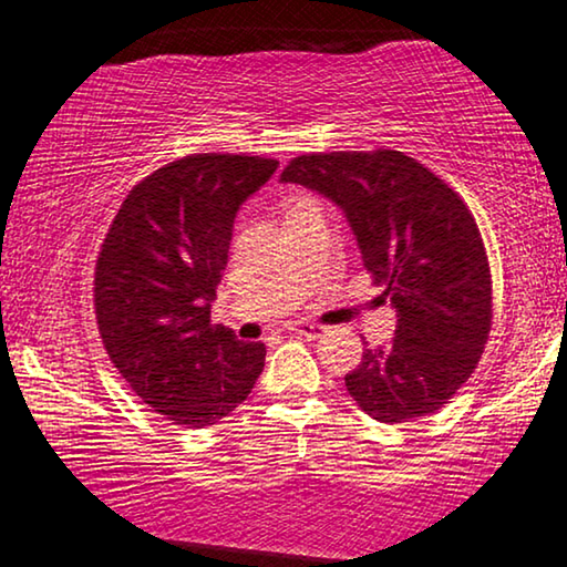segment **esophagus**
<instances>
[{
	"label": "esophagus",
	"instance_id": "obj_1",
	"mask_svg": "<svg viewBox=\"0 0 567 567\" xmlns=\"http://www.w3.org/2000/svg\"><path fill=\"white\" fill-rule=\"evenodd\" d=\"M290 331H295V333H300V337H306V339H318V337H323V326H318V323H310V321H295V323H290Z\"/></svg>",
	"mask_w": 567,
	"mask_h": 567
}]
</instances>
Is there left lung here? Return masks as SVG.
I'll return each instance as SVG.
<instances>
[{
  "label": "left lung",
  "mask_w": 567,
  "mask_h": 567,
  "mask_svg": "<svg viewBox=\"0 0 567 567\" xmlns=\"http://www.w3.org/2000/svg\"><path fill=\"white\" fill-rule=\"evenodd\" d=\"M280 179L341 207L367 272L395 308L393 341L364 349L344 378L349 395L382 424L440 411L491 331V269L473 213L403 151L306 154Z\"/></svg>",
  "instance_id": "left-lung-1"
}]
</instances>
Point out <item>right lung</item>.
Returning a JSON list of instances; mask_svg holds the SVG:
<instances>
[{"mask_svg":"<svg viewBox=\"0 0 567 567\" xmlns=\"http://www.w3.org/2000/svg\"><path fill=\"white\" fill-rule=\"evenodd\" d=\"M280 162L193 154L138 182L117 210L94 272L110 360L166 421L203 429L246 401L267 347L210 323L234 220Z\"/></svg>","mask_w":567,"mask_h":567,"instance_id":"right-lung-1","label":"right lung"}]
</instances>
